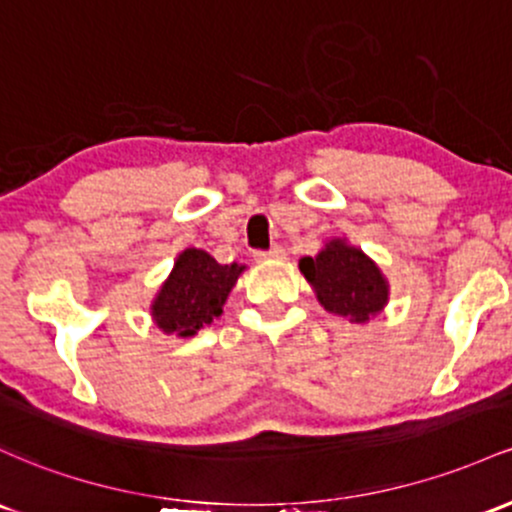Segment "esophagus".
I'll return each instance as SVG.
<instances>
[{"instance_id": "obj_1", "label": "esophagus", "mask_w": 512, "mask_h": 512, "mask_svg": "<svg viewBox=\"0 0 512 512\" xmlns=\"http://www.w3.org/2000/svg\"><path fill=\"white\" fill-rule=\"evenodd\" d=\"M284 257V247L272 245L269 250H257L255 252V260L257 262H265V260H282Z\"/></svg>"}]
</instances>
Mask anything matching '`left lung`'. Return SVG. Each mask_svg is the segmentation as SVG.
<instances>
[{"mask_svg":"<svg viewBox=\"0 0 512 512\" xmlns=\"http://www.w3.org/2000/svg\"><path fill=\"white\" fill-rule=\"evenodd\" d=\"M299 267L316 289L325 311L355 323L376 316L389 296L379 267L362 250L345 245L342 240H333L316 257H303Z\"/></svg>","mask_w":512,"mask_h":512,"instance_id":"1","label":"left lung"}]
</instances>
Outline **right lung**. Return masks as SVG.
<instances>
[{
  "label": "right lung",
  "mask_w": 512,
  "mask_h": 512,
  "mask_svg": "<svg viewBox=\"0 0 512 512\" xmlns=\"http://www.w3.org/2000/svg\"><path fill=\"white\" fill-rule=\"evenodd\" d=\"M243 272L238 262L218 265L204 250L189 247L174 262V269L153 303L157 328L182 338L221 316L235 279Z\"/></svg>",
  "instance_id": "obj_1"
}]
</instances>
